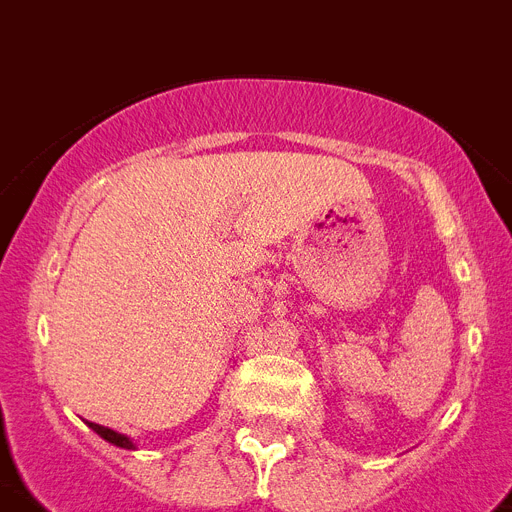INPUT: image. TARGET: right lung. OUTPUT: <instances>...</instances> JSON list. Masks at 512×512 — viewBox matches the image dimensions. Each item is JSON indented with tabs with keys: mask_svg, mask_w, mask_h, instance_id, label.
<instances>
[{
	"mask_svg": "<svg viewBox=\"0 0 512 512\" xmlns=\"http://www.w3.org/2000/svg\"><path fill=\"white\" fill-rule=\"evenodd\" d=\"M88 427L93 429V432H98V435H101L106 442H111V445H117V448H124V450L135 448V445H132V442H130V437L119 435V432H114V429L101 427V424H93V422H88Z\"/></svg>",
	"mask_w": 512,
	"mask_h": 512,
	"instance_id": "add662e5",
	"label": "right lung"
}]
</instances>
